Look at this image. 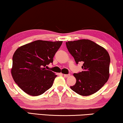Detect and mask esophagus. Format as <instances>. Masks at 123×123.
Returning <instances> with one entry per match:
<instances>
[{"mask_svg": "<svg viewBox=\"0 0 123 123\" xmlns=\"http://www.w3.org/2000/svg\"><path fill=\"white\" fill-rule=\"evenodd\" d=\"M69 75L70 74H63V76L65 77V78H67V77H68Z\"/></svg>", "mask_w": 123, "mask_h": 123, "instance_id": "34e87169", "label": "esophagus"}]
</instances>
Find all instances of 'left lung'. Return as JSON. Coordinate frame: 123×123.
Returning a JSON list of instances; mask_svg holds the SVG:
<instances>
[{
	"mask_svg": "<svg viewBox=\"0 0 123 123\" xmlns=\"http://www.w3.org/2000/svg\"><path fill=\"white\" fill-rule=\"evenodd\" d=\"M66 46L75 63H83V70L74 73L76 83L70 88L82 96L96 93L109 78L110 58L104 48L89 40L68 41Z\"/></svg>",
	"mask_w": 123,
	"mask_h": 123,
	"instance_id": "1",
	"label": "left lung"
}]
</instances>
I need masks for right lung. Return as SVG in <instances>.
Returning <instances> with one entry per match:
<instances>
[{"label":"right lung","mask_w":123,"mask_h":123,"mask_svg":"<svg viewBox=\"0 0 123 123\" xmlns=\"http://www.w3.org/2000/svg\"><path fill=\"white\" fill-rule=\"evenodd\" d=\"M63 41L36 40L18 48L13 56L11 73L16 84L31 96L44 93L57 75L47 70Z\"/></svg>","instance_id":"right-lung-1"}]
</instances>
